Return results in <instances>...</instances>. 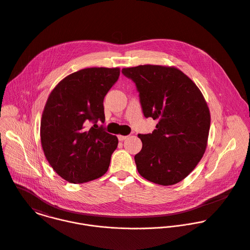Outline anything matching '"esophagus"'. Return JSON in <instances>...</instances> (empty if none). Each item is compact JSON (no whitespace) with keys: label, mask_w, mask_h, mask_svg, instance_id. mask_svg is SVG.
Instances as JSON below:
<instances>
[{"label":"esophagus","mask_w":250,"mask_h":250,"mask_svg":"<svg viewBox=\"0 0 250 250\" xmlns=\"http://www.w3.org/2000/svg\"><path fill=\"white\" fill-rule=\"evenodd\" d=\"M128 138V136H121V135H118V140L119 141H124V140H126Z\"/></svg>","instance_id":"1"}]
</instances>
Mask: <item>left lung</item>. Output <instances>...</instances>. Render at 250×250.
I'll return each mask as SVG.
<instances>
[{"label":"left lung","mask_w":250,"mask_h":250,"mask_svg":"<svg viewBox=\"0 0 250 250\" xmlns=\"http://www.w3.org/2000/svg\"><path fill=\"white\" fill-rule=\"evenodd\" d=\"M140 92L146 117L158 120L152 134L138 135L139 173L159 185L183 180L201 161L210 127V112L198 86L175 67L140 65L122 69Z\"/></svg>","instance_id":"8db88e82"}]
</instances>
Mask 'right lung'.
Returning <instances> with one entry per match:
<instances>
[{
  "label": "right lung",
  "instance_id": "add662e5",
  "mask_svg": "<svg viewBox=\"0 0 250 250\" xmlns=\"http://www.w3.org/2000/svg\"><path fill=\"white\" fill-rule=\"evenodd\" d=\"M119 68H87L63 79L50 92L41 120V143L52 168L71 183L104 175L118 139L87 123L104 122V98L119 78Z\"/></svg>",
  "mask_w": 250,
  "mask_h": 250
}]
</instances>
